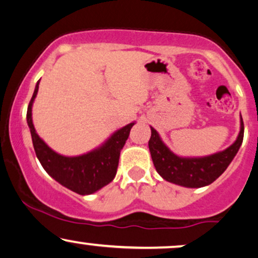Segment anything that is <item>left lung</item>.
<instances>
[{"label":"left lung","mask_w":258,"mask_h":258,"mask_svg":"<svg viewBox=\"0 0 258 258\" xmlns=\"http://www.w3.org/2000/svg\"><path fill=\"white\" fill-rule=\"evenodd\" d=\"M148 147L157 172L167 182L185 187H202L214 182L236 157L244 138V123L240 116V132L236 141L224 151L201 158H186L174 154L164 144L158 132L151 126Z\"/></svg>","instance_id":"8db88e82"}]
</instances>
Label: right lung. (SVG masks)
I'll list each match as a JSON object with an SVG mask.
<instances>
[{
    "instance_id": "add662e5",
    "label": "right lung",
    "mask_w": 258,
    "mask_h": 258,
    "mask_svg": "<svg viewBox=\"0 0 258 258\" xmlns=\"http://www.w3.org/2000/svg\"><path fill=\"white\" fill-rule=\"evenodd\" d=\"M39 81L37 82L28 104L26 116L38 160L47 174L61 185L80 195H91L113 180L118 167L120 151L135 122L126 124L114 132L103 145L86 154L66 157L56 153L39 138L32 122V106L38 93Z\"/></svg>"
}]
</instances>
